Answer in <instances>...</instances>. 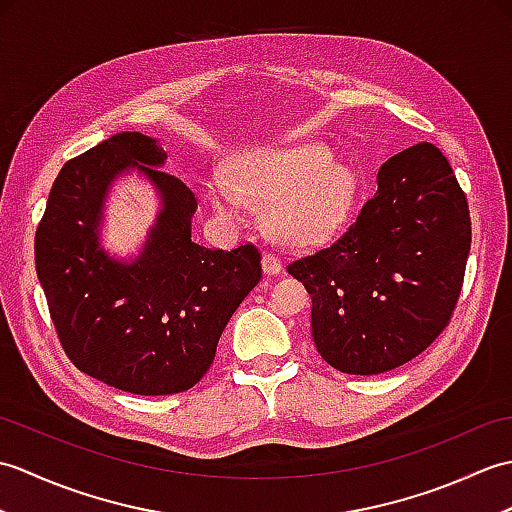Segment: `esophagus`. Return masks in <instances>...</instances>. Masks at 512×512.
I'll use <instances>...</instances> for the list:
<instances>
[{
	"label": "esophagus",
	"instance_id": "esophagus-1",
	"mask_svg": "<svg viewBox=\"0 0 512 512\" xmlns=\"http://www.w3.org/2000/svg\"><path fill=\"white\" fill-rule=\"evenodd\" d=\"M262 268H264L266 275H279V273H281V262H279V259H277L275 255L264 253V257H262Z\"/></svg>",
	"mask_w": 512,
	"mask_h": 512
}]
</instances>
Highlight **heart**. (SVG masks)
I'll return each mask as SVG.
<instances>
[{"mask_svg":"<svg viewBox=\"0 0 512 512\" xmlns=\"http://www.w3.org/2000/svg\"><path fill=\"white\" fill-rule=\"evenodd\" d=\"M310 143L257 149L239 156L226 178L206 184L209 202L224 220H244L246 204L266 209V231L288 248L325 242L345 220L354 198L352 171Z\"/></svg>","mask_w":512,"mask_h":512,"instance_id":"obj_1","label":"heart"}]
</instances>
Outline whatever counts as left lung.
<instances>
[{
	"mask_svg": "<svg viewBox=\"0 0 512 512\" xmlns=\"http://www.w3.org/2000/svg\"><path fill=\"white\" fill-rule=\"evenodd\" d=\"M343 237L288 273L312 295V339L345 374H383L438 339L458 303L471 215L458 178L431 143L391 156Z\"/></svg>",
	"mask_w": 512,
	"mask_h": 512,
	"instance_id": "obj_1",
	"label": "left lung"
}]
</instances>
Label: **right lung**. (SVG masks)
Here are the masks:
<instances>
[{
  "mask_svg": "<svg viewBox=\"0 0 512 512\" xmlns=\"http://www.w3.org/2000/svg\"><path fill=\"white\" fill-rule=\"evenodd\" d=\"M160 140L123 132L65 162L35 237L39 284L70 361L101 383L140 396L191 389L211 367L239 303L262 279L253 244L231 253L191 239L198 200L162 171ZM138 172L161 202L139 255L100 244L111 184Z\"/></svg>",
  "mask_w": 512,
  "mask_h": 512,
  "instance_id": "1",
  "label": "right lung"
}]
</instances>
